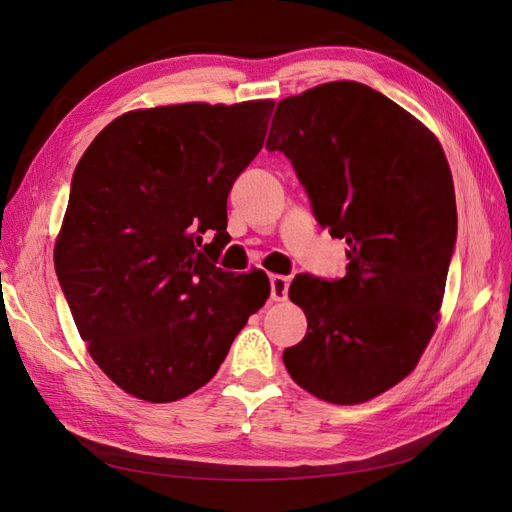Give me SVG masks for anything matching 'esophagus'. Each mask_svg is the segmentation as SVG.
Listing matches in <instances>:
<instances>
[{"mask_svg":"<svg viewBox=\"0 0 512 512\" xmlns=\"http://www.w3.org/2000/svg\"><path fill=\"white\" fill-rule=\"evenodd\" d=\"M287 290H290V279L281 277V274H272L270 277V298L272 300H285L287 298Z\"/></svg>","mask_w":512,"mask_h":512,"instance_id":"34e87169","label":"esophagus"}]
</instances>
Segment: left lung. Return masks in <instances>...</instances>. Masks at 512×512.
Listing matches in <instances>:
<instances>
[{
    "mask_svg": "<svg viewBox=\"0 0 512 512\" xmlns=\"http://www.w3.org/2000/svg\"><path fill=\"white\" fill-rule=\"evenodd\" d=\"M266 149L290 157L318 222L348 244L344 279L294 277L307 335L285 368L324 402H368L415 370L437 329L456 242L448 160L422 121L346 80L279 101Z\"/></svg>",
    "mask_w": 512,
    "mask_h": 512,
    "instance_id": "obj_1",
    "label": "left lung"
}]
</instances>
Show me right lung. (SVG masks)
I'll use <instances>...</instances> for the list:
<instances>
[{
    "label": "right lung",
    "instance_id": "obj_1",
    "mask_svg": "<svg viewBox=\"0 0 512 512\" xmlns=\"http://www.w3.org/2000/svg\"><path fill=\"white\" fill-rule=\"evenodd\" d=\"M272 108L131 110L75 168L56 274L90 357L129 396L160 404L201 389L270 296L264 270L235 277L216 257L229 190L264 147Z\"/></svg>",
    "mask_w": 512,
    "mask_h": 512
}]
</instances>
